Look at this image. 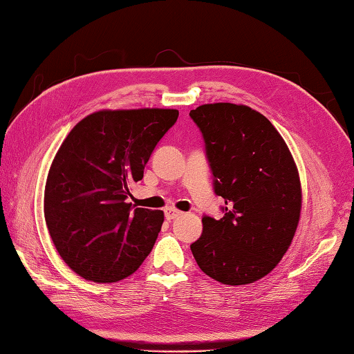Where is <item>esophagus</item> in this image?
<instances>
[{
  "label": "esophagus",
  "instance_id": "obj_1",
  "mask_svg": "<svg viewBox=\"0 0 354 354\" xmlns=\"http://www.w3.org/2000/svg\"><path fill=\"white\" fill-rule=\"evenodd\" d=\"M183 213L182 212H178V209H176V208H167L166 212H165V216H166V219L167 221H172V219H177V218H180Z\"/></svg>",
  "mask_w": 354,
  "mask_h": 354
}]
</instances>
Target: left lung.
<instances>
[{"mask_svg":"<svg viewBox=\"0 0 354 354\" xmlns=\"http://www.w3.org/2000/svg\"><path fill=\"white\" fill-rule=\"evenodd\" d=\"M201 129L221 219L203 216L191 252L208 277L249 284L272 272L299 225L301 187L295 161L272 122L247 105L205 104L189 111Z\"/></svg>","mask_w":354,"mask_h":354,"instance_id":"1","label":"left lung"}]
</instances>
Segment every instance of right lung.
<instances>
[{"label":"right lung","instance_id":"obj_1","mask_svg":"<svg viewBox=\"0 0 354 354\" xmlns=\"http://www.w3.org/2000/svg\"><path fill=\"white\" fill-rule=\"evenodd\" d=\"M177 118L174 109L101 110L62 142L46 178L45 221L62 259L85 280L120 281L151 253L163 212L127 201Z\"/></svg>","mask_w":354,"mask_h":354}]
</instances>
